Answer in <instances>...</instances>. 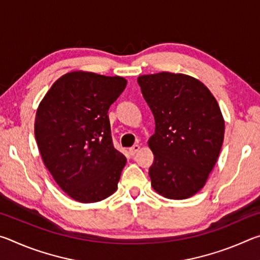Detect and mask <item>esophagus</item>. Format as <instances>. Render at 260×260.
<instances>
[{
	"mask_svg": "<svg viewBox=\"0 0 260 260\" xmlns=\"http://www.w3.org/2000/svg\"><path fill=\"white\" fill-rule=\"evenodd\" d=\"M139 150H140V146H139V144H134L133 147H131V148H129V153H131L132 156H134L135 153L138 152Z\"/></svg>",
	"mask_w": 260,
	"mask_h": 260,
	"instance_id": "1",
	"label": "esophagus"
}]
</instances>
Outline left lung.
Wrapping results in <instances>:
<instances>
[{
	"mask_svg": "<svg viewBox=\"0 0 260 260\" xmlns=\"http://www.w3.org/2000/svg\"><path fill=\"white\" fill-rule=\"evenodd\" d=\"M155 117L151 186L161 196L184 200L200 191L222 146L225 121L203 83L186 74L160 72L138 78Z\"/></svg>",
	"mask_w": 260,
	"mask_h": 260,
	"instance_id": "8db88e82",
	"label": "left lung"
}]
</instances>
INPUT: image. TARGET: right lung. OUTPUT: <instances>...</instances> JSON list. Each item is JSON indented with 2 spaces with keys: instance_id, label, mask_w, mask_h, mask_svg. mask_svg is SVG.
Masks as SVG:
<instances>
[{
  "instance_id": "obj_1",
  "label": "right lung",
  "mask_w": 260,
  "mask_h": 260,
  "mask_svg": "<svg viewBox=\"0 0 260 260\" xmlns=\"http://www.w3.org/2000/svg\"><path fill=\"white\" fill-rule=\"evenodd\" d=\"M126 85L121 77L67 73L38 108L34 133L43 162L61 190L81 203L117 190L126 157L113 147L108 111Z\"/></svg>"
}]
</instances>
